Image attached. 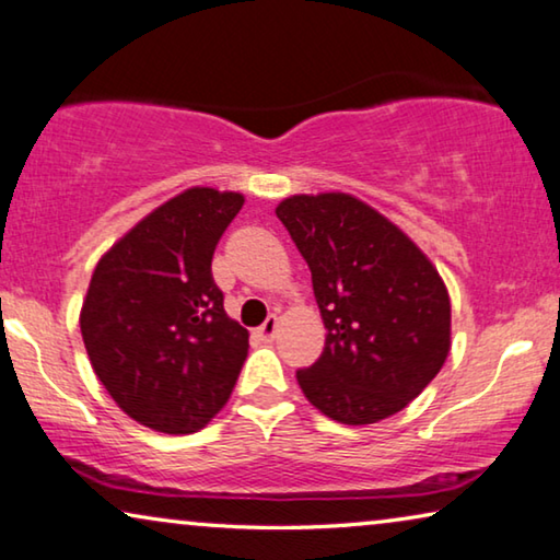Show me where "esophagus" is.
Returning <instances> with one entry per match:
<instances>
[{
  "mask_svg": "<svg viewBox=\"0 0 560 560\" xmlns=\"http://www.w3.org/2000/svg\"><path fill=\"white\" fill-rule=\"evenodd\" d=\"M277 327H279V316L271 314L269 319H266V322L261 324V327L256 329V337L261 339V341H271L273 334H277Z\"/></svg>",
  "mask_w": 560,
  "mask_h": 560,
  "instance_id": "esophagus-1",
  "label": "esophagus"
}]
</instances>
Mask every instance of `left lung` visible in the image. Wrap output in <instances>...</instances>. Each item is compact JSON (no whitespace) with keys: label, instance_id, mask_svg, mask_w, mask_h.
I'll use <instances>...</instances> for the list:
<instances>
[{"label":"left lung","instance_id":"left-lung-1","mask_svg":"<svg viewBox=\"0 0 560 560\" xmlns=\"http://www.w3.org/2000/svg\"><path fill=\"white\" fill-rule=\"evenodd\" d=\"M312 271L324 352L296 372L316 410L372 424L405 410L450 352V296L407 233L349 194L291 196L277 206Z\"/></svg>","mask_w":560,"mask_h":560}]
</instances>
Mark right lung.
<instances>
[{"mask_svg":"<svg viewBox=\"0 0 560 560\" xmlns=\"http://www.w3.org/2000/svg\"><path fill=\"white\" fill-rule=\"evenodd\" d=\"M244 196L188 188L100 258L80 312L90 364L132 420L190 435L229 402L248 331L223 308L211 261Z\"/></svg>","mask_w":560,"mask_h":560,"instance_id":"add662e5","label":"right lung"}]
</instances>
